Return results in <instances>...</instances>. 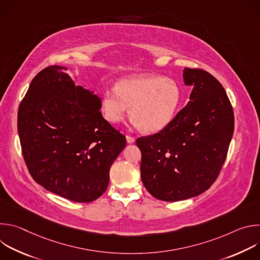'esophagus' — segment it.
<instances>
[{
  "label": "esophagus",
  "instance_id": "1",
  "mask_svg": "<svg viewBox=\"0 0 260 260\" xmlns=\"http://www.w3.org/2000/svg\"><path fill=\"white\" fill-rule=\"evenodd\" d=\"M126 141H127V143L133 144L135 142V138L132 137V136H126Z\"/></svg>",
  "mask_w": 260,
  "mask_h": 260
}]
</instances>
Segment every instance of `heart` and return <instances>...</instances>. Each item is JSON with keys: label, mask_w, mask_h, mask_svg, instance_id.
<instances>
[{"label": "heart", "mask_w": 260, "mask_h": 260, "mask_svg": "<svg viewBox=\"0 0 260 260\" xmlns=\"http://www.w3.org/2000/svg\"><path fill=\"white\" fill-rule=\"evenodd\" d=\"M181 102V89L172 79L158 75H138L119 80L115 89L107 88L101 110L105 119L117 124L128 111L132 122L146 133H157L174 119Z\"/></svg>", "instance_id": "heart-1"}]
</instances>
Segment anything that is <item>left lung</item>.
<instances>
[{"mask_svg":"<svg viewBox=\"0 0 260 260\" xmlns=\"http://www.w3.org/2000/svg\"><path fill=\"white\" fill-rule=\"evenodd\" d=\"M188 104L159 133L137 139L141 179L155 199L177 202L208 190L223 166L234 135L232 104L221 83L201 69L185 68Z\"/></svg>","mask_w":260,"mask_h":260,"instance_id":"8db88e82","label":"left lung"}]
</instances>
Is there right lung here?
Wrapping results in <instances>:
<instances>
[{
	"label": "right lung",
	"instance_id": "obj_1",
	"mask_svg": "<svg viewBox=\"0 0 260 260\" xmlns=\"http://www.w3.org/2000/svg\"><path fill=\"white\" fill-rule=\"evenodd\" d=\"M67 70L50 66L37 74L19 105L17 129L32 179L67 200L89 203L106 191L126 139L104 119L101 99Z\"/></svg>",
	"mask_w": 260,
	"mask_h": 260
}]
</instances>
